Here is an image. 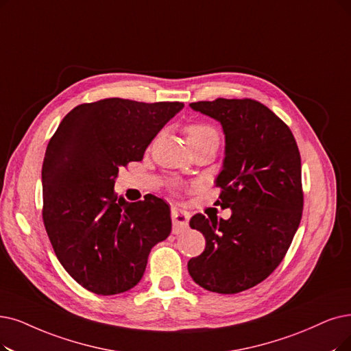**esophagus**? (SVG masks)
Returning a JSON list of instances; mask_svg holds the SVG:
<instances>
[{
  "label": "esophagus",
  "mask_w": 351,
  "mask_h": 351,
  "mask_svg": "<svg viewBox=\"0 0 351 351\" xmlns=\"http://www.w3.org/2000/svg\"><path fill=\"white\" fill-rule=\"evenodd\" d=\"M189 219H190V215L186 212V210L174 207L171 210V220H173V230H174V233H178L181 230L187 229Z\"/></svg>",
  "instance_id": "34e87169"
}]
</instances>
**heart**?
Masks as SVG:
<instances>
[{
  "mask_svg": "<svg viewBox=\"0 0 351 351\" xmlns=\"http://www.w3.org/2000/svg\"><path fill=\"white\" fill-rule=\"evenodd\" d=\"M187 139H204V138H217V132L213 127L207 123H190L186 128Z\"/></svg>",
  "mask_w": 351,
  "mask_h": 351,
  "instance_id": "1",
  "label": "heart"
}]
</instances>
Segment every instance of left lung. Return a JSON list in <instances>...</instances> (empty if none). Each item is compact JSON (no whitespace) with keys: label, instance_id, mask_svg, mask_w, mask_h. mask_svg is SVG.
<instances>
[{"label":"left lung","instance_id":"left-lung-1","mask_svg":"<svg viewBox=\"0 0 351 351\" xmlns=\"http://www.w3.org/2000/svg\"><path fill=\"white\" fill-rule=\"evenodd\" d=\"M190 108L220 122L224 160L217 204L232 216L194 215L190 228L206 239L204 252L187 263L195 284L237 293L268 278L284 259L304 206L301 157L291 130L254 99L194 102Z\"/></svg>","mask_w":351,"mask_h":351}]
</instances>
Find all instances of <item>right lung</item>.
Here are the masks:
<instances>
[{
  "instance_id": "obj_1",
  "label": "right lung",
  "mask_w": 351,
  "mask_h": 351,
  "mask_svg": "<svg viewBox=\"0 0 351 351\" xmlns=\"http://www.w3.org/2000/svg\"><path fill=\"white\" fill-rule=\"evenodd\" d=\"M181 102L109 97L73 108L60 122L41 168L43 221L54 254L77 284L97 295L134 288L148 255L171 232L168 204L114 193L119 168L141 161Z\"/></svg>"
}]
</instances>
